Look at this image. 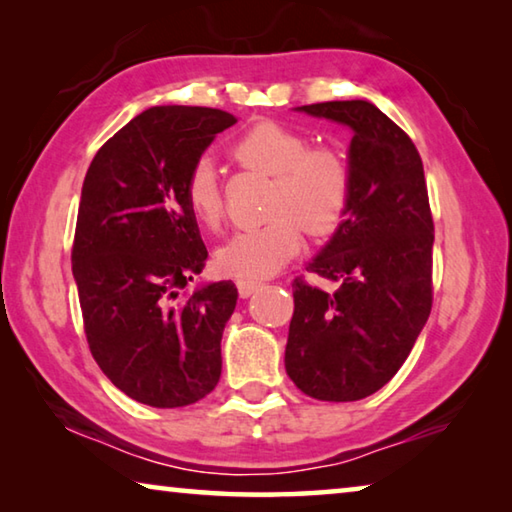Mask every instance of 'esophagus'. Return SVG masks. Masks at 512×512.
<instances>
[{
  "mask_svg": "<svg viewBox=\"0 0 512 512\" xmlns=\"http://www.w3.org/2000/svg\"><path fill=\"white\" fill-rule=\"evenodd\" d=\"M262 287V282H257V280H239L237 282V289H239V296L241 298H248V296H253V293Z\"/></svg>",
  "mask_w": 512,
  "mask_h": 512,
  "instance_id": "obj_1",
  "label": "esophagus"
}]
</instances>
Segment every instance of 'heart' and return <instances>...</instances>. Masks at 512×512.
<instances>
[{"instance_id": "heart-1", "label": "heart", "mask_w": 512, "mask_h": 512, "mask_svg": "<svg viewBox=\"0 0 512 512\" xmlns=\"http://www.w3.org/2000/svg\"><path fill=\"white\" fill-rule=\"evenodd\" d=\"M230 158L244 169L273 176V187L268 196L271 221L237 232L216 253L225 273L241 280L273 275L300 253L302 228L311 237H327L348 216L354 176L350 160L334 146H309L302 133L262 119L232 142ZM183 192L196 221L210 230L219 228L225 203L212 160L192 164Z\"/></svg>"}]
</instances>
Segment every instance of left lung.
Wrapping results in <instances>:
<instances>
[{"label":"left lung","instance_id":"8db88e82","mask_svg":"<svg viewBox=\"0 0 512 512\" xmlns=\"http://www.w3.org/2000/svg\"><path fill=\"white\" fill-rule=\"evenodd\" d=\"M350 126L348 216L307 266L334 287L293 280L284 366L302 393L357 402L395 377L431 314L433 219L411 137L368 101L302 106Z\"/></svg>","mask_w":512,"mask_h":512}]
</instances>
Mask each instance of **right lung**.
<instances>
[{
  "instance_id": "1",
  "label": "right lung",
  "mask_w": 512,
  "mask_h": 512,
  "mask_svg": "<svg viewBox=\"0 0 512 512\" xmlns=\"http://www.w3.org/2000/svg\"><path fill=\"white\" fill-rule=\"evenodd\" d=\"M232 124L216 108H149L101 146L83 180L72 271L85 339L112 384L155 409L203 400L221 377L237 287L187 293L207 250L183 187Z\"/></svg>"
}]
</instances>
